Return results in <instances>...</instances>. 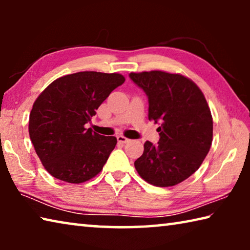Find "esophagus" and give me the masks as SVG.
<instances>
[{"label":"esophagus","mask_w":250,"mask_h":250,"mask_svg":"<svg viewBox=\"0 0 250 250\" xmlns=\"http://www.w3.org/2000/svg\"><path fill=\"white\" fill-rule=\"evenodd\" d=\"M117 140H118V142H120V143H126V142H129V141H130L128 138L124 137V135H118V137H117Z\"/></svg>","instance_id":"1"}]
</instances>
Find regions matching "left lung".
<instances>
[{
	"label": "left lung",
	"instance_id": "1",
	"mask_svg": "<svg viewBox=\"0 0 250 250\" xmlns=\"http://www.w3.org/2000/svg\"><path fill=\"white\" fill-rule=\"evenodd\" d=\"M129 77L147 96L149 120L161 124L158 145L145 143L135 170L159 188L179 184L201 167L213 141V118L205 97L180 74L152 70Z\"/></svg>",
	"mask_w": 250,
	"mask_h": 250
}]
</instances>
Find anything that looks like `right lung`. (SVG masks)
<instances>
[{
    "label": "right lung",
    "instance_id": "obj_1",
    "mask_svg": "<svg viewBox=\"0 0 250 250\" xmlns=\"http://www.w3.org/2000/svg\"><path fill=\"white\" fill-rule=\"evenodd\" d=\"M125 80L116 73L79 71L54 80L37 97L29 115L28 132L50 175L79 184L103 170L117 138L92 132L86 124Z\"/></svg>",
    "mask_w": 250,
    "mask_h": 250
}]
</instances>
